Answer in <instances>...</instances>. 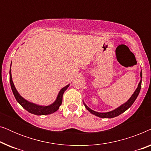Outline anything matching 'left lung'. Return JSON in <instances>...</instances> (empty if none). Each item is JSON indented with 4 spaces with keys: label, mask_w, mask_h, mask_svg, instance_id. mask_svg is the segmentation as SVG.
Listing matches in <instances>:
<instances>
[{
    "label": "left lung",
    "mask_w": 151,
    "mask_h": 151,
    "mask_svg": "<svg viewBox=\"0 0 151 151\" xmlns=\"http://www.w3.org/2000/svg\"><path fill=\"white\" fill-rule=\"evenodd\" d=\"M140 77H141V80H140L139 83V84H138L137 88H136L135 91L134 92V93L133 95H132V96L129 98V100H128L127 102H125L124 104L121 105L120 106H119L118 108L115 109V110L109 111V112H106V113H98V112H96V111H95L93 110H92V109H91L89 107H88L84 103V106H85V108L87 109V110L89 111L91 113H92V114L96 115V116H98L99 117H102V118H113V117L118 116V115H119L120 114H122V113L124 112V111H127L128 109L130 108V107L131 106V105L133 104L134 102L135 101L136 98H137L138 95H139V93L140 89H141L142 78V71L140 72Z\"/></svg>",
    "instance_id": "obj_1"
}]
</instances>
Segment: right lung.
<instances>
[{
	"mask_svg": "<svg viewBox=\"0 0 151 151\" xmlns=\"http://www.w3.org/2000/svg\"><path fill=\"white\" fill-rule=\"evenodd\" d=\"M9 82L10 84H11L12 92H13L14 96L15 97L16 100H17V102L19 103L25 110L27 111L28 112L36 115H49L58 110L60 106L62 104V102H63V96L64 92L67 90V88L69 87V84H68V85L65 86V87H63L60 91L56 100H55V101L53 103V104L49 105V106H40V105L36 104H34V103L30 102H29V101L26 100L25 99H24L19 93H18L17 90H16V88H15V86H14V82L12 81L11 67H10L9 70Z\"/></svg>",
	"mask_w": 151,
	"mask_h": 151,
	"instance_id": "add662e5",
	"label": "right lung"
}]
</instances>
